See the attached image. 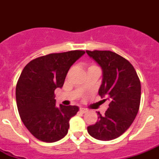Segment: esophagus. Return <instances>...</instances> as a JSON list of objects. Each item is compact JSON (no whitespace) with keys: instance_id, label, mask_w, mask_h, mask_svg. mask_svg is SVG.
Masks as SVG:
<instances>
[{"instance_id":"obj_1","label":"esophagus","mask_w":159,"mask_h":159,"mask_svg":"<svg viewBox=\"0 0 159 159\" xmlns=\"http://www.w3.org/2000/svg\"><path fill=\"white\" fill-rule=\"evenodd\" d=\"M80 111L81 113H83V114L88 112V110H87V109H85V108H82V107H81L80 109Z\"/></svg>"}]
</instances>
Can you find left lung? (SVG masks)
I'll list each match as a JSON object with an SVG mask.
<instances>
[{"mask_svg": "<svg viewBox=\"0 0 159 159\" xmlns=\"http://www.w3.org/2000/svg\"><path fill=\"white\" fill-rule=\"evenodd\" d=\"M102 71L101 97L111 101L98 121L88 127L92 137L102 141L115 139L124 133L137 116L141 99V84L135 69L128 60L111 51H86Z\"/></svg>", "mask_w": 159, "mask_h": 159, "instance_id": "obj_1", "label": "left lung"}]
</instances>
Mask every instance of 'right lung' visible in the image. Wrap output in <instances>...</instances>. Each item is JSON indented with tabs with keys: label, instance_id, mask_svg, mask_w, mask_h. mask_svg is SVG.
<instances>
[{
	"label": "right lung",
	"instance_id": "obj_1",
	"mask_svg": "<svg viewBox=\"0 0 159 159\" xmlns=\"http://www.w3.org/2000/svg\"><path fill=\"white\" fill-rule=\"evenodd\" d=\"M84 53L46 55L32 60L22 71L16 87V105L22 122L37 139L54 143L67 134L70 119L79 107L56 106L54 92L62 88L69 68Z\"/></svg>",
	"mask_w": 159,
	"mask_h": 159
}]
</instances>
